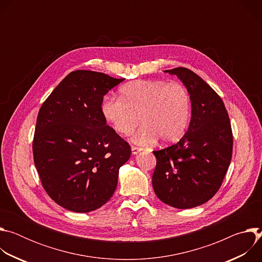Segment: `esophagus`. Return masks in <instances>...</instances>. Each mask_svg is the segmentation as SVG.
<instances>
[{
    "mask_svg": "<svg viewBox=\"0 0 262 262\" xmlns=\"http://www.w3.org/2000/svg\"><path fill=\"white\" fill-rule=\"evenodd\" d=\"M141 150H142V148L136 147V146H132V152H133V155H138Z\"/></svg>",
    "mask_w": 262,
    "mask_h": 262,
    "instance_id": "1",
    "label": "esophagus"
}]
</instances>
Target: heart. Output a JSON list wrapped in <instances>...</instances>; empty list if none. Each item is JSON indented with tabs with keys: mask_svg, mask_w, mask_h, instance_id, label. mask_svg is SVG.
Returning <instances> with one entry per match:
<instances>
[{
	"mask_svg": "<svg viewBox=\"0 0 262 262\" xmlns=\"http://www.w3.org/2000/svg\"><path fill=\"white\" fill-rule=\"evenodd\" d=\"M119 97L103 100L101 113L120 136H134L135 143L148 145L159 138L165 143L178 141L188 128L191 95L184 86L166 81H136L120 87Z\"/></svg>",
	"mask_w": 262,
	"mask_h": 262,
	"instance_id": "b5f03b06",
	"label": "heart"
}]
</instances>
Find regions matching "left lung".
<instances>
[{
  "mask_svg": "<svg viewBox=\"0 0 262 262\" xmlns=\"http://www.w3.org/2000/svg\"><path fill=\"white\" fill-rule=\"evenodd\" d=\"M165 71L177 76L188 89L192 118L178 143L154 151L152 186L164 203L192 208L219 191L232 158V129L225 104L198 74L184 67Z\"/></svg>",
  "mask_w": 262,
  "mask_h": 262,
  "instance_id": "obj_1",
  "label": "left lung"
}]
</instances>
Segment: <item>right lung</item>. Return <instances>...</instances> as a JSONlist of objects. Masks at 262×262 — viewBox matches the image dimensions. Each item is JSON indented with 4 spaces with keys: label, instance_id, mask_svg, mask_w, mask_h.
I'll use <instances>...</instances> for the list:
<instances>
[{
    "label": "right lung",
    "instance_id": "obj_1",
    "mask_svg": "<svg viewBox=\"0 0 262 262\" xmlns=\"http://www.w3.org/2000/svg\"><path fill=\"white\" fill-rule=\"evenodd\" d=\"M124 79L76 70L42 103L33 139L34 164L48 195L74 212L101 207L113 196L130 146L106 125L103 96Z\"/></svg>",
    "mask_w": 262,
    "mask_h": 262
}]
</instances>
